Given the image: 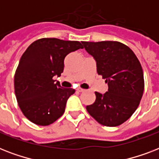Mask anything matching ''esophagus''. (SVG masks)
Listing matches in <instances>:
<instances>
[{
	"mask_svg": "<svg viewBox=\"0 0 159 159\" xmlns=\"http://www.w3.org/2000/svg\"><path fill=\"white\" fill-rule=\"evenodd\" d=\"M77 92H84V91H85V90H84V89H82V88H80V87H79V88H77Z\"/></svg>",
	"mask_w": 159,
	"mask_h": 159,
	"instance_id": "34e87169",
	"label": "esophagus"
}]
</instances>
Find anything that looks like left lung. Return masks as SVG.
Here are the masks:
<instances>
[{"mask_svg":"<svg viewBox=\"0 0 159 159\" xmlns=\"http://www.w3.org/2000/svg\"><path fill=\"white\" fill-rule=\"evenodd\" d=\"M97 63V71L108 84L104 93L96 92L88 113L102 125L118 126L138 108L144 89L143 72L136 55L117 41L82 42Z\"/></svg>","mask_w":159,"mask_h":159,"instance_id":"obj_1","label":"left lung"}]
</instances>
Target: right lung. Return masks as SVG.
<instances>
[{
	"instance_id": "right-lung-1",
	"label": "right lung",
	"mask_w": 159,
	"mask_h": 159,
	"mask_svg": "<svg viewBox=\"0 0 159 159\" xmlns=\"http://www.w3.org/2000/svg\"><path fill=\"white\" fill-rule=\"evenodd\" d=\"M82 48L78 41L43 38L31 43L21 56L15 74V93L29 120L48 125L64 113L75 90L62 87L53 77L63 72L65 57Z\"/></svg>"
}]
</instances>
